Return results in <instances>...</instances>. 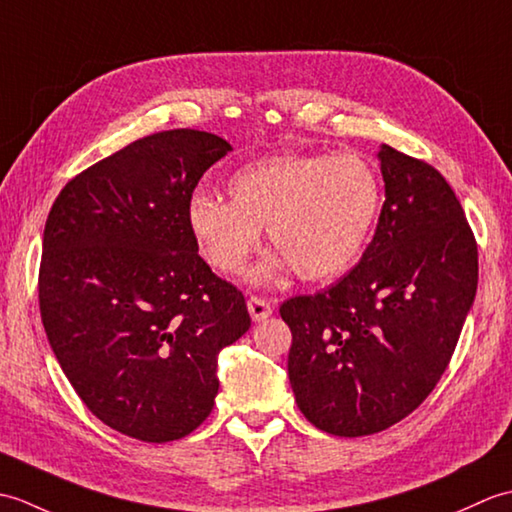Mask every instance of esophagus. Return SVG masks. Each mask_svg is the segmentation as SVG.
<instances>
[{
  "label": "esophagus",
  "instance_id": "34e87169",
  "mask_svg": "<svg viewBox=\"0 0 512 512\" xmlns=\"http://www.w3.org/2000/svg\"><path fill=\"white\" fill-rule=\"evenodd\" d=\"M246 306H248V312H250V319H253L255 323L266 321L270 314H273V306H270V303L262 297H250Z\"/></svg>",
  "mask_w": 512,
  "mask_h": 512
}]
</instances>
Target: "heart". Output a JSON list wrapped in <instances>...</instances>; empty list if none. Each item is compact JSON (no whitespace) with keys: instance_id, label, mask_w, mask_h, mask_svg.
I'll return each mask as SVG.
<instances>
[{"instance_id":"1","label":"heart","mask_w":512,"mask_h":512,"mask_svg":"<svg viewBox=\"0 0 512 512\" xmlns=\"http://www.w3.org/2000/svg\"><path fill=\"white\" fill-rule=\"evenodd\" d=\"M231 202L193 195L187 224L211 266L242 273L262 228L277 250L248 279L268 284L295 270L334 281L358 264L383 204L376 169L356 154H277L248 162L226 182Z\"/></svg>"}]
</instances>
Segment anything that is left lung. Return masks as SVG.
I'll use <instances>...</instances> for the list:
<instances>
[{"mask_svg":"<svg viewBox=\"0 0 512 512\" xmlns=\"http://www.w3.org/2000/svg\"><path fill=\"white\" fill-rule=\"evenodd\" d=\"M385 202L350 273L279 314L297 405L332 436L378 433L420 407L447 369L477 290V246L431 165L378 149Z\"/></svg>","mask_w":512,"mask_h":512,"instance_id":"left-lung-1","label":"left lung"}]
</instances>
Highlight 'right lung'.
<instances>
[{
  "instance_id": "add662e5",
  "label": "right lung",
  "mask_w": 512,
  "mask_h": 512,
  "mask_svg": "<svg viewBox=\"0 0 512 512\" xmlns=\"http://www.w3.org/2000/svg\"><path fill=\"white\" fill-rule=\"evenodd\" d=\"M233 147L198 129L140 138L65 184L39 270V308L70 385L107 427L143 442L209 416L222 347L250 328L244 295L189 231L191 193Z\"/></svg>"
}]
</instances>
